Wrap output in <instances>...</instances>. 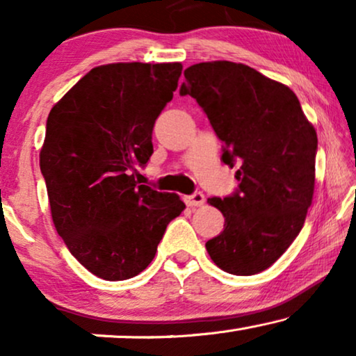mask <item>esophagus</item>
I'll use <instances>...</instances> for the list:
<instances>
[{"mask_svg":"<svg viewBox=\"0 0 356 356\" xmlns=\"http://www.w3.org/2000/svg\"><path fill=\"white\" fill-rule=\"evenodd\" d=\"M184 202H186V206L189 207L202 206V204L206 202V196H204L202 193H194L191 196H184Z\"/></svg>","mask_w":356,"mask_h":356,"instance_id":"esophagus-1","label":"esophagus"}]
</instances>
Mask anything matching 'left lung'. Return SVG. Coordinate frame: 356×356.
Segmentation results:
<instances>
[{
  "label": "left lung",
  "instance_id": "8db88e82",
  "mask_svg": "<svg viewBox=\"0 0 356 356\" xmlns=\"http://www.w3.org/2000/svg\"><path fill=\"white\" fill-rule=\"evenodd\" d=\"M179 94L206 111L225 144L222 162L240 165L238 191L207 199L225 217L223 232L206 243L209 256L233 275L266 270L298 236L313 202L314 126L290 87L241 63L189 66Z\"/></svg>",
  "mask_w": 356,
  "mask_h": 356
}]
</instances>
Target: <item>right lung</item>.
Listing matches in <instances>:
<instances>
[{
  "mask_svg": "<svg viewBox=\"0 0 356 356\" xmlns=\"http://www.w3.org/2000/svg\"><path fill=\"white\" fill-rule=\"evenodd\" d=\"M181 70V63L97 66L48 115L40 170L53 223L71 254L104 280L140 274L186 207L177 193L136 179Z\"/></svg>",
  "mask_w": 356,
  "mask_h": 356,
  "instance_id": "right-lung-1",
  "label": "right lung"
}]
</instances>
